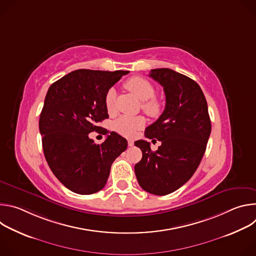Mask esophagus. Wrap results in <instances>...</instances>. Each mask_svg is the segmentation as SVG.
<instances>
[{
    "label": "esophagus",
    "mask_w": 256,
    "mask_h": 256,
    "mask_svg": "<svg viewBox=\"0 0 256 256\" xmlns=\"http://www.w3.org/2000/svg\"><path fill=\"white\" fill-rule=\"evenodd\" d=\"M128 147H132V146H134V140H128Z\"/></svg>",
    "instance_id": "1"
}]
</instances>
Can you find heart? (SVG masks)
I'll list each match as a JSON object with an SVG mask.
<instances>
[{
  "label": "heart",
  "mask_w": 256,
  "mask_h": 256,
  "mask_svg": "<svg viewBox=\"0 0 256 256\" xmlns=\"http://www.w3.org/2000/svg\"><path fill=\"white\" fill-rule=\"evenodd\" d=\"M124 87L134 93L138 99L142 100V109L150 116H158L161 112V103L159 100L154 98L156 94V89L153 84L142 77H132L124 83ZM116 93L114 89H109L105 95V107L108 114L114 112ZM144 124V120L142 116H122L114 124L116 130L124 136H132L134 132L142 128Z\"/></svg>",
  "instance_id": "obj_1"
}]
</instances>
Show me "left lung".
<instances>
[{"label": "left lung", "instance_id": "8db88e82", "mask_svg": "<svg viewBox=\"0 0 256 256\" xmlns=\"http://www.w3.org/2000/svg\"><path fill=\"white\" fill-rule=\"evenodd\" d=\"M163 86L166 105L144 136L161 142L153 152L150 142L136 140L142 160L134 165L140 186L152 194L166 196L192 178L206 152L210 120L206 97L196 82L170 68H154L150 75Z\"/></svg>", "mask_w": 256, "mask_h": 256}]
</instances>
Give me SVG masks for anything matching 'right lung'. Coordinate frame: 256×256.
Instances as JSON below:
<instances>
[{"instance_id":"obj_1","label":"right lung","mask_w":256,"mask_h":256,"mask_svg":"<svg viewBox=\"0 0 256 256\" xmlns=\"http://www.w3.org/2000/svg\"><path fill=\"white\" fill-rule=\"evenodd\" d=\"M126 74L128 70H72L46 93L40 118L44 157L56 177L72 192L101 190L114 161L128 148V140L114 132L100 144L89 138L108 118L107 91Z\"/></svg>"}]
</instances>
